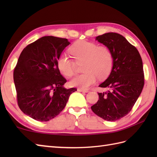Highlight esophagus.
Listing matches in <instances>:
<instances>
[{
  "label": "esophagus",
  "instance_id": "1",
  "mask_svg": "<svg viewBox=\"0 0 157 157\" xmlns=\"http://www.w3.org/2000/svg\"><path fill=\"white\" fill-rule=\"evenodd\" d=\"M78 92H85V93L89 92L88 90H84V89H81V88H78Z\"/></svg>",
  "mask_w": 157,
  "mask_h": 157
}]
</instances>
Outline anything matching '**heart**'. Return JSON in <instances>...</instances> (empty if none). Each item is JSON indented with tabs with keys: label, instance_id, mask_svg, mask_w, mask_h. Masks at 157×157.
Masks as SVG:
<instances>
[{
	"label": "heart",
	"instance_id": "heart-1",
	"mask_svg": "<svg viewBox=\"0 0 157 157\" xmlns=\"http://www.w3.org/2000/svg\"><path fill=\"white\" fill-rule=\"evenodd\" d=\"M70 52L76 63L84 61L83 71H85L70 81L69 84L72 87L88 89L95 84L98 77L105 79L111 71L113 55L111 50L106 46H98L95 43L80 40L73 44ZM57 66L59 71L66 77L75 74V63L65 54L60 55Z\"/></svg>",
	"mask_w": 157,
	"mask_h": 157
}]
</instances>
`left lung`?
I'll return each mask as SVG.
<instances>
[{
    "label": "left lung",
    "instance_id": "left-lung-1",
    "mask_svg": "<svg viewBox=\"0 0 157 157\" xmlns=\"http://www.w3.org/2000/svg\"><path fill=\"white\" fill-rule=\"evenodd\" d=\"M96 40L111 50L113 67L107 79L99 85L108 90L98 93L99 100L91 109L100 117L115 121L128 114L142 91V58L135 46L117 33H106Z\"/></svg>",
    "mask_w": 157,
    "mask_h": 157
}]
</instances>
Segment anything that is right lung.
<instances>
[{"label": "right lung", "mask_w": 157, "mask_h": 157, "mask_svg": "<svg viewBox=\"0 0 157 157\" xmlns=\"http://www.w3.org/2000/svg\"><path fill=\"white\" fill-rule=\"evenodd\" d=\"M67 39L44 36L23 50L13 72L17 102L22 112L38 121H48L61 113L76 88L66 89L58 59Z\"/></svg>", "instance_id": "right-lung-1"}]
</instances>
